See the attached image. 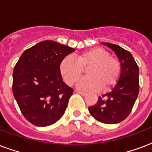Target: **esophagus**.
Returning a JSON list of instances; mask_svg holds the SVG:
<instances>
[{"label": "esophagus", "instance_id": "obj_1", "mask_svg": "<svg viewBox=\"0 0 152 152\" xmlns=\"http://www.w3.org/2000/svg\"><path fill=\"white\" fill-rule=\"evenodd\" d=\"M76 92L77 93H79V94H80L81 95H85L86 94H87V93L86 92H84V91H76Z\"/></svg>", "mask_w": 152, "mask_h": 152}]
</instances>
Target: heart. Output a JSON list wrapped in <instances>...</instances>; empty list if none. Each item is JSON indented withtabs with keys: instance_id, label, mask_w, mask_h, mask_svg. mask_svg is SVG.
Masks as SVG:
<instances>
[{
	"instance_id": "heart-1",
	"label": "heart",
	"mask_w": 152,
	"mask_h": 152,
	"mask_svg": "<svg viewBox=\"0 0 152 152\" xmlns=\"http://www.w3.org/2000/svg\"><path fill=\"white\" fill-rule=\"evenodd\" d=\"M87 69L88 76L77 82L80 89L107 91L116 85L121 74V64L118 58L100 47L84 51L73 58L64 57L60 63V73L69 85H73Z\"/></svg>"
}]
</instances>
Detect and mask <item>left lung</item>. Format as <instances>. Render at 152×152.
<instances>
[{
  "label": "left lung",
  "mask_w": 152,
  "mask_h": 152,
  "mask_svg": "<svg viewBox=\"0 0 152 152\" xmlns=\"http://www.w3.org/2000/svg\"><path fill=\"white\" fill-rule=\"evenodd\" d=\"M113 50L121 64L120 79L110 92L99 97L96 103L88 108L90 113L104 124H117L129 115L139 94V67L134 58L121 46L103 43Z\"/></svg>",
  "instance_id": "8db88e82"
}]
</instances>
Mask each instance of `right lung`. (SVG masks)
I'll use <instances>...</instances> for the list:
<instances>
[{"label":"right lung","instance_id":"obj_1","mask_svg":"<svg viewBox=\"0 0 152 152\" xmlns=\"http://www.w3.org/2000/svg\"><path fill=\"white\" fill-rule=\"evenodd\" d=\"M75 50L47 40L23 53L13 69L12 91L21 113L39 127L57 122L64 115L73 89L60 73L62 59Z\"/></svg>","mask_w":152,"mask_h":152}]
</instances>
